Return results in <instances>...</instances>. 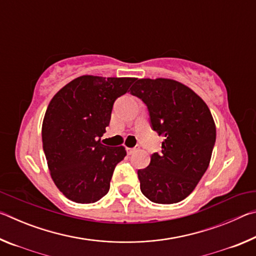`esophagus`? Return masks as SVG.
Returning <instances> with one entry per match:
<instances>
[{"mask_svg": "<svg viewBox=\"0 0 256 256\" xmlns=\"http://www.w3.org/2000/svg\"><path fill=\"white\" fill-rule=\"evenodd\" d=\"M136 148H126V152L128 154H133L134 152H136Z\"/></svg>", "mask_w": 256, "mask_h": 256, "instance_id": "34e87169", "label": "esophagus"}]
</instances>
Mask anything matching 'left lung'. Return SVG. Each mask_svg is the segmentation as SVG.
Listing matches in <instances>:
<instances>
[{
  "label": "left lung",
  "mask_w": 256,
  "mask_h": 256,
  "mask_svg": "<svg viewBox=\"0 0 256 256\" xmlns=\"http://www.w3.org/2000/svg\"><path fill=\"white\" fill-rule=\"evenodd\" d=\"M131 94L148 108L154 131L164 138L162 152L138 170L142 194L172 204L196 188L210 164L216 125L209 107L188 86L170 79H136Z\"/></svg>",
  "instance_id": "8db88e82"
}]
</instances>
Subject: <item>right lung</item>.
Masks as SVG:
<instances>
[{"label": "right lung", "instance_id": "1", "mask_svg": "<svg viewBox=\"0 0 256 256\" xmlns=\"http://www.w3.org/2000/svg\"><path fill=\"white\" fill-rule=\"evenodd\" d=\"M136 78L82 76L52 99L42 128L50 176L68 200L94 203L110 190L112 172L126 151L102 144L116 99Z\"/></svg>", "mask_w": 256, "mask_h": 256}]
</instances>
